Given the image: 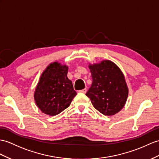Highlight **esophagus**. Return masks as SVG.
Segmentation results:
<instances>
[{
  "label": "esophagus",
  "mask_w": 159,
  "mask_h": 159,
  "mask_svg": "<svg viewBox=\"0 0 159 159\" xmlns=\"http://www.w3.org/2000/svg\"><path fill=\"white\" fill-rule=\"evenodd\" d=\"M80 92L83 93V94H86V92H87V90H86V88H84V89H83V90H80Z\"/></svg>",
  "instance_id": "obj_1"
}]
</instances>
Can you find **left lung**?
Instances as JSON below:
<instances>
[{
	"label": "left lung",
	"instance_id": "8db88e82",
	"mask_svg": "<svg viewBox=\"0 0 159 159\" xmlns=\"http://www.w3.org/2000/svg\"><path fill=\"white\" fill-rule=\"evenodd\" d=\"M92 84L86 95L92 105L104 115L121 111L128 96L125 77L117 65L109 60L89 65Z\"/></svg>",
	"mask_w": 159,
	"mask_h": 159
}]
</instances>
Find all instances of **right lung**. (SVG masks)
Wrapping results in <instances>:
<instances>
[{
  "mask_svg": "<svg viewBox=\"0 0 159 159\" xmlns=\"http://www.w3.org/2000/svg\"><path fill=\"white\" fill-rule=\"evenodd\" d=\"M67 72V66L54 62L42 73L34 96L42 113L55 116L70 105L77 93Z\"/></svg>",
  "mask_w": 159,
  "mask_h": 159,
  "instance_id": "1",
  "label": "right lung"
}]
</instances>
